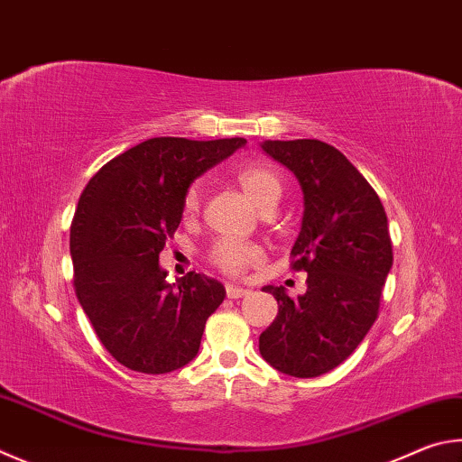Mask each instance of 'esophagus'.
<instances>
[{"mask_svg":"<svg viewBox=\"0 0 462 462\" xmlns=\"http://www.w3.org/2000/svg\"><path fill=\"white\" fill-rule=\"evenodd\" d=\"M226 295H228V299H240L250 295V291L236 287V284H226Z\"/></svg>","mask_w":462,"mask_h":462,"instance_id":"esophagus-1","label":"esophagus"}]
</instances>
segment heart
Returning a JSON list of instances; mask_svg holds the SVG:
<instances>
[{
	"instance_id": "heart-1",
	"label": "heart",
	"mask_w": 462,
	"mask_h": 462,
	"mask_svg": "<svg viewBox=\"0 0 462 462\" xmlns=\"http://www.w3.org/2000/svg\"><path fill=\"white\" fill-rule=\"evenodd\" d=\"M238 181L242 189H245V194L250 198V202L258 209H263V212L279 204L282 196V181L268 167H246L245 171L238 173ZM199 198H202V191H199L198 186H194L188 191L186 199H183V214H196L199 208ZM260 258H263V253H260L258 246L238 240H220L212 250L214 264L230 274L242 273L246 266L258 263Z\"/></svg>"
}]
</instances>
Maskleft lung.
Returning <instances> with one entry per match:
<instances>
[{"label":"left lung","instance_id":"obj_1","mask_svg":"<svg viewBox=\"0 0 462 462\" xmlns=\"http://www.w3.org/2000/svg\"><path fill=\"white\" fill-rule=\"evenodd\" d=\"M260 149L295 175L303 217L291 254L307 273L305 295L266 284L279 315L258 349L274 370L317 377L346 362L370 331L392 268L388 217L349 159L317 139L263 141Z\"/></svg>","mask_w":462,"mask_h":462}]
</instances>
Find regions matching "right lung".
<instances>
[{
	"label": "right lung",
	"mask_w": 462,
	"mask_h": 462,
	"mask_svg": "<svg viewBox=\"0 0 462 462\" xmlns=\"http://www.w3.org/2000/svg\"><path fill=\"white\" fill-rule=\"evenodd\" d=\"M246 139L155 137L115 157L88 181L70 228L74 289L100 343L141 374H167L198 356L226 289L206 274L170 282L159 253L178 230L199 175Z\"/></svg>",
	"instance_id": "obj_1"
}]
</instances>
